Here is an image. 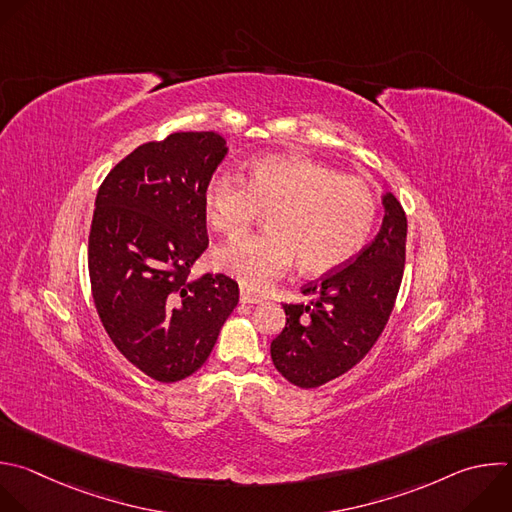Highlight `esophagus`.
I'll use <instances>...</instances> for the list:
<instances>
[{"instance_id": "obj_1", "label": "esophagus", "mask_w": 512, "mask_h": 512, "mask_svg": "<svg viewBox=\"0 0 512 512\" xmlns=\"http://www.w3.org/2000/svg\"><path fill=\"white\" fill-rule=\"evenodd\" d=\"M239 299H241V303H247V305H253V303H259V301H263V297H261V295H257V293L249 291V289H241V293H239Z\"/></svg>"}]
</instances>
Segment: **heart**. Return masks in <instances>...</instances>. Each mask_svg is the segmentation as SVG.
Here are the masks:
<instances>
[{"label": "heart", "instance_id": "heart-1", "mask_svg": "<svg viewBox=\"0 0 512 512\" xmlns=\"http://www.w3.org/2000/svg\"><path fill=\"white\" fill-rule=\"evenodd\" d=\"M209 225L225 237H239L261 213L269 233L247 237L215 251L219 271L251 289H263L297 265L307 275L335 271L366 245L376 221L372 187L339 170L293 154L255 160L249 181L215 173L203 195Z\"/></svg>", "mask_w": 512, "mask_h": 512}]
</instances>
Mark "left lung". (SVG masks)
<instances>
[{
  "label": "left lung",
  "mask_w": 512,
  "mask_h": 512,
  "mask_svg": "<svg viewBox=\"0 0 512 512\" xmlns=\"http://www.w3.org/2000/svg\"><path fill=\"white\" fill-rule=\"evenodd\" d=\"M376 239L342 269L303 285L311 303L283 305L287 323L271 342L277 372L299 388H317L352 370L378 342L404 275L408 221L392 193L382 195Z\"/></svg>",
  "instance_id": "1"
}]
</instances>
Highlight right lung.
Returning <instances> with one entry per match:
<instances>
[{
	"label": "right lung",
	"mask_w": 512,
	"mask_h": 512,
	"mask_svg": "<svg viewBox=\"0 0 512 512\" xmlns=\"http://www.w3.org/2000/svg\"><path fill=\"white\" fill-rule=\"evenodd\" d=\"M229 152L217 132H175L120 160L96 195L88 271L100 321L148 378L195 374L239 303L231 277L191 267L209 245L203 195Z\"/></svg>",
	"instance_id": "1"
}]
</instances>
